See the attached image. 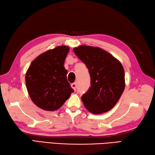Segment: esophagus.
<instances>
[{
	"label": "esophagus",
	"mask_w": 155,
	"mask_h": 155,
	"mask_svg": "<svg viewBox=\"0 0 155 155\" xmlns=\"http://www.w3.org/2000/svg\"><path fill=\"white\" fill-rule=\"evenodd\" d=\"M71 87L73 88L74 91H76V88H77V84H76L75 83H72L71 84Z\"/></svg>",
	"instance_id": "obj_1"
}]
</instances>
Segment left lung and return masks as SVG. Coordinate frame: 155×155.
<instances>
[{
	"instance_id": "left-lung-1",
	"label": "left lung",
	"mask_w": 155,
	"mask_h": 155,
	"mask_svg": "<svg viewBox=\"0 0 155 155\" xmlns=\"http://www.w3.org/2000/svg\"><path fill=\"white\" fill-rule=\"evenodd\" d=\"M86 64L91 77V87L81 97L85 108L93 114L107 113L117 103L124 87V71L113 55L98 47L81 45L73 48Z\"/></svg>"
}]
</instances>
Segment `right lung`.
<instances>
[{
	"label": "right lung",
	"instance_id": "1",
	"mask_svg": "<svg viewBox=\"0 0 155 155\" xmlns=\"http://www.w3.org/2000/svg\"><path fill=\"white\" fill-rule=\"evenodd\" d=\"M69 47L58 46L40 54L31 62L26 73V85L32 102L45 110L61 108L74 90L64 67Z\"/></svg>",
	"mask_w": 155,
	"mask_h": 155
}]
</instances>
